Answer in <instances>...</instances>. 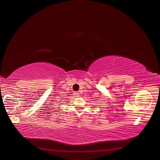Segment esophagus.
<instances>
[{
  "instance_id": "1",
  "label": "esophagus",
  "mask_w": 160,
  "mask_h": 160,
  "mask_svg": "<svg viewBox=\"0 0 160 160\" xmlns=\"http://www.w3.org/2000/svg\"><path fill=\"white\" fill-rule=\"evenodd\" d=\"M74 96H75L76 97H80L79 93H77V92H74Z\"/></svg>"
}]
</instances>
